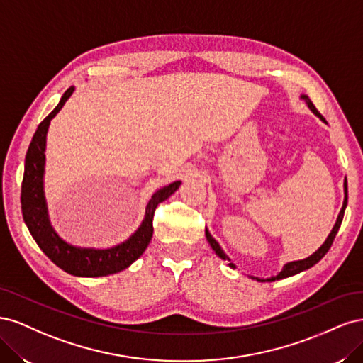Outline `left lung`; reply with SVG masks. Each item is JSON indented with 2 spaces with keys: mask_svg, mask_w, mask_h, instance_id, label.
Listing matches in <instances>:
<instances>
[{
  "mask_svg": "<svg viewBox=\"0 0 363 363\" xmlns=\"http://www.w3.org/2000/svg\"><path fill=\"white\" fill-rule=\"evenodd\" d=\"M301 100H304L306 101V104H307V107L311 108V111L320 118L323 123H325L327 124V121L324 119V116L316 111V107L313 106V103L311 101V98L307 96V95H301L300 96ZM344 194H345V196H344V204H342V208H340V212H339V215H337V219H336V223H335V225H333V228H332V232H330V235L327 236V239H325V242L318 248L312 256H309V257H306V259H303V260H295V262H289V263H286V265L283 267V269L277 274V276H274V277H269V279H267V280H263V279H259V277H251V279H255V280H257V281H274V280H281V279H286V277H291V276H295V274H298V272H301V271H306V269H309V268H312L315 263H318L320 262L324 256H325V252L330 250V247H332V244H333V240H335V238H336V233H337V230H339V227H340V224H342V219H344V212H345V207H347V203H348V189H347V179L344 180ZM206 238H207V240H208V244H211V247H212V250L216 252V256H219L221 257L223 260H228L230 262V259H228V256L225 255L224 252V250L219 247V244L216 242L215 240V238H212V235L208 233V230L206 228ZM230 265V268H236L232 262L228 263Z\"/></svg>",
  "mask_w": 363,
  "mask_h": 363,
  "instance_id": "1",
  "label": "left lung"
}]
</instances>
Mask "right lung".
Returning <instances> with one entry per match:
<instances>
[{
    "label": "right lung",
    "mask_w": 363,
    "mask_h": 363,
    "mask_svg": "<svg viewBox=\"0 0 363 363\" xmlns=\"http://www.w3.org/2000/svg\"><path fill=\"white\" fill-rule=\"evenodd\" d=\"M72 92L74 87L71 86L62 95L56 108L39 124L35 136L30 142L26 156L23 186H21V208H23L24 221L33 239L36 240L39 248L45 252L51 262L56 263L65 272L77 277L111 276V274L128 268L131 263L142 256L152 238V216H155L157 204L169 199L179 189L182 182H174L152 194L145 207L144 221L125 242L106 250L82 248L65 242L54 232L50 223L45 192H43V174H45V147L50 123L60 112V108L68 101Z\"/></svg>",
    "instance_id": "1"
}]
</instances>
